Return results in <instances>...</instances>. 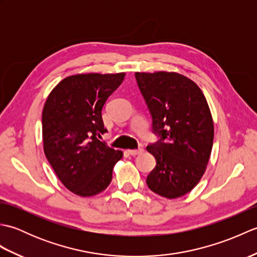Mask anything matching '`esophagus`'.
<instances>
[{
  "label": "esophagus",
  "instance_id": "obj_1",
  "mask_svg": "<svg viewBox=\"0 0 257 257\" xmlns=\"http://www.w3.org/2000/svg\"><path fill=\"white\" fill-rule=\"evenodd\" d=\"M128 152H129V155H132V156H137V155L143 154V152H144V149H143V148H139V149L128 150Z\"/></svg>",
  "mask_w": 257,
  "mask_h": 257
}]
</instances>
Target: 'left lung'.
<instances>
[{"label": "left lung", "instance_id": "1", "mask_svg": "<svg viewBox=\"0 0 257 257\" xmlns=\"http://www.w3.org/2000/svg\"><path fill=\"white\" fill-rule=\"evenodd\" d=\"M159 140L147 147L157 165L147 185L167 199L190 192L203 176L214 137V125L203 92L178 73H136Z\"/></svg>", "mask_w": 257, "mask_h": 257}]
</instances>
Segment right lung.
I'll return each mask as SVG.
<instances>
[{
	"label": "right lung",
	"mask_w": 257,
	"mask_h": 257,
	"mask_svg": "<svg viewBox=\"0 0 257 257\" xmlns=\"http://www.w3.org/2000/svg\"><path fill=\"white\" fill-rule=\"evenodd\" d=\"M124 78L119 74H80L63 79L48 95L42 113L44 152L62 183L73 193L92 196L111 182L122 152L99 140L108 97Z\"/></svg>",
	"instance_id": "obj_1"
}]
</instances>
